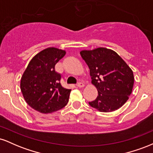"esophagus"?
Instances as JSON below:
<instances>
[{
	"label": "esophagus",
	"mask_w": 153,
	"mask_h": 153,
	"mask_svg": "<svg viewBox=\"0 0 153 153\" xmlns=\"http://www.w3.org/2000/svg\"><path fill=\"white\" fill-rule=\"evenodd\" d=\"M78 87H79V88H82V87H84V83H83V82H79L78 83Z\"/></svg>",
	"instance_id": "obj_1"
}]
</instances>
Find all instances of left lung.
I'll return each instance as SVG.
<instances>
[{"instance_id":"left-lung-1","label":"left lung","mask_w":153,"mask_h":153,"mask_svg":"<svg viewBox=\"0 0 153 153\" xmlns=\"http://www.w3.org/2000/svg\"><path fill=\"white\" fill-rule=\"evenodd\" d=\"M90 69L98 96L89 105L101 112H111L122 107L129 99L134 85L131 68L117 52L99 47L80 52Z\"/></svg>"}]
</instances>
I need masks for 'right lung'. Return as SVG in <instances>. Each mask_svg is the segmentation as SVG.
Returning <instances> with one entry per match:
<instances>
[{"label":"right lung","mask_w":153,"mask_h":153,"mask_svg":"<svg viewBox=\"0 0 153 153\" xmlns=\"http://www.w3.org/2000/svg\"><path fill=\"white\" fill-rule=\"evenodd\" d=\"M65 51L54 47L45 49L34 56L21 79V91L26 102L39 112L49 114L61 109L69 100L71 89L61 85L62 75L55 65Z\"/></svg>","instance_id":"add662e5"}]
</instances>
